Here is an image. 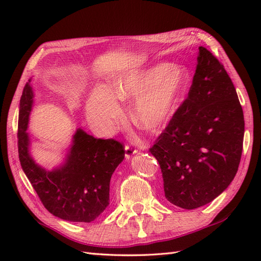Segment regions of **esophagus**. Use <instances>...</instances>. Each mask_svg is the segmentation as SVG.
Masks as SVG:
<instances>
[{"instance_id": "34e87169", "label": "esophagus", "mask_w": 261, "mask_h": 261, "mask_svg": "<svg viewBox=\"0 0 261 261\" xmlns=\"http://www.w3.org/2000/svg\"><path fill=\"white\" fill-rule=\"evenodd\" d=\"M137 151L138 150L136 148H134L130 145H125V158L126 159H130L135 153H137Z\"/></svg>"}]
</instances>
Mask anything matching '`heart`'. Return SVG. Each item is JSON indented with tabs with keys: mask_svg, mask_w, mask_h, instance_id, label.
Instances as JSON below:
<instances>
[{
	"mask_svg": "<svg viewBox=\"0 0 261 261\" xmlns=\"http://www.w3.org/2000/svg\"><path fill=\"white\" fill-rule=\"evenodd\" d=\"M187 81L186 71L170 64L122 75L108 90L94 91L87 101V113L97 124L107 126L122 113L118 101L136 98L131 111L136 124L148 132H159L173 119Z\"/></svg>",
	"mask_w": 261,
	"mask_h": 261,
	"instance_id": "b5f03b06",
	"label": "heart"
}]
</instances>
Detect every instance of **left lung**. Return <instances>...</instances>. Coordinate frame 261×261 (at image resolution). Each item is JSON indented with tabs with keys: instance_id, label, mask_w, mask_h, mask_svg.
I'll use <instances>...</instances> for the list:
<instances>
[{
	"instance_id": "obj_1",
	"label": "left lung",
	"mask_w": 261,
	"mask_h": 261,
	"mask_svg": "<svg viewBox=\"0 0 261 261\" xmlns=\"http://www.w3.org/2000/svg\"><path fill=\"white\" fill-rule=\"evenodd\" d=\"M188 95L149 149L162 169L165 197L181 208L212 202L239 167L245 120L230 76L199 47Z\"/></svg>"
}]
</instances>
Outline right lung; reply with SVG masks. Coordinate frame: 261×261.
I'll list each match as a JSON object with an SVG mask.
<instances>
[{
    "label": "right lung",
    "instance_id": "obj_1",
    "mask_svg": "<svg viewBox=\"0 0 261 261\" xmlns=\"http://www.w3.org/2000/svg\"><path fill=\"white\" fill-rule=\"evenodd\" d=\"M32 97L28 83L20 99L18 123L21 167L53 215L70 222L90 223L110 204L111 176L124 158V146L114 139H97L79 129L62 167L51 171L39 167L29 153V136L25 132Z\"/></svg>",
    "mask_w": 261,
    "mask_h": 261
}]
</instances>
